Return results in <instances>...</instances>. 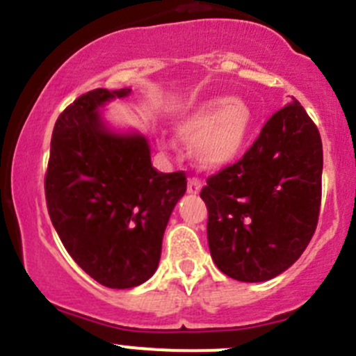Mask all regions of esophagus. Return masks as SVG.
<instances>
[{"instance_id":"esophagus-1","label":"esophagus","mask_w":356,"mask_h":356,"mask_svg":"<svg viewBox=\"0 0 356 356\" xmlns=\"http://www.w3.org/2000/svg\"><path fill=\"white\" fill-rule=\"evenodd\" d=\"M200 186H202V181H200V179L188 178V183H186V190H188V193H199Z\"/></svg>"}]
</instances>
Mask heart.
<instances>
[{
  "instance_id": "1",
  "label": "heart",
  "mask_w": 356,
  "mask_h": 356,
  "mask_svg": "<svg viewBox=\"0 0 356 356\" xmlns=\"http://www.w3.org/2000/svg\"><path fill=\"white\" fill-rule=\"evenodd\" d=\"M251 121V111L244 102L218 97L190 112L178 124V135L193 143V156L200 166L220 170L241 156Z\"/></svg>"
}]
</instances>
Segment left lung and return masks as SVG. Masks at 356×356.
<instances>
[{
    "mask_svg": "<svg viewBox=\"0 0 356 356\" xmlns=\"http://www.w3.org/2000/svg\"><path fill=\"white\" fill-rule=\"evenodd\" d=\"M322 166L318 128L293 98L242 159L207 178V244L225 275L263 282L302 254L318 223Z\"/></svg>",
    "mask_w": 356,
    "mask_h": 356,
    "instance_id": "8db88e82",
    "label": "left lung"
}]
</instances>
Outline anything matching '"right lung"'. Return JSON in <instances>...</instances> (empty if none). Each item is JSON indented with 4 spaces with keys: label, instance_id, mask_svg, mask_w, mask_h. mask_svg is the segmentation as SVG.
<instances>
[{
    "label": "right lung",
    "instance_id": "add662e5",
    "mask_svg": "<svg viewBox=\"0 0 356 356\" xmlns=\"http://www.w3.org/2000/svg\"><path fill=\"white\" fill-rule=\"evenodd\" d=\"M129 88H97L55 122L44 195L74 261L98 284L129 289L154 275L171 211L186 190L183 171L161 173L142 135L105 128L98 107Z\"/></svg>",
    "mask_w": 356,
    "mask_h": 356
}]
</instances>
